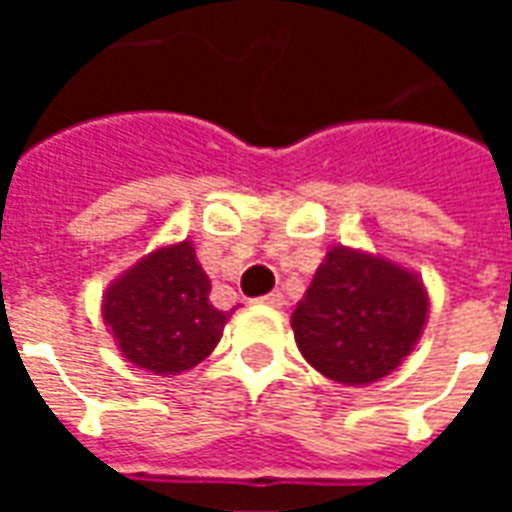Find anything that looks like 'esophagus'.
<instances>
[{
  "label": "esophagus",
  "mask_w": 512,
  "mask_h": 512,
  "mask_svg": "<svg viewBox=\"0 0 512 512\" xmlns=\"http://www.w3.org/2000/svg\"><path fill=\"white\" fill-rule=\"evenodd\" d=\"M260 304H266V307H282L285 304V296L279 293V290H271V293H266V296H260Z\"/></svg>",
  "instance_id": "esophagus-1"
}]
</instances>
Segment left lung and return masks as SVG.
Returning a JSON list of instances; mask_svg holds the SVG:
<instances>
[{"label": "left lung", "instance_id": "left-lung-1", "mask_svg": "<svg viewBox=\"0 0 512 512\" xmlns=\"http://www.w3.org/2000/svg\"><path fill=\"white\" fill-rule=\"evenodd\" d=\"M425 315L428 296L414 274L340 246L293 312V334L318 373L348 386L373 384L406 359Z\"/></svg>", "mask_w": 512, "mask_h": 512}]
</instances>
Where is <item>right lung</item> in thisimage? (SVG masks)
<instances>
[{"mask_svg":"<svg viewBox=\"0 0 512 512\" xmlns=\"http://www.w3.org/2000/svg\"><path fill=\"white\" fill-rule=\"evenodd\" d=\"M211 279L194 246L158 249L106 290L104 321L128 362L175 376L211 354L230 312L211 304Z\"/></svg>","mask_w":512,"mask_h":512,"instance_id":"add662e5","label":"right lung"}]
</instances>
